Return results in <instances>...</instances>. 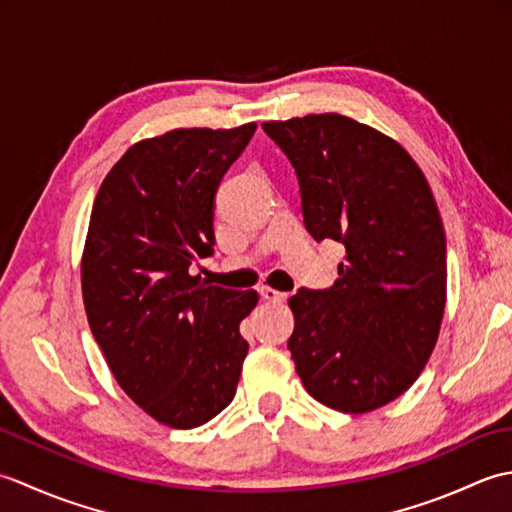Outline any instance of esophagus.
<instances>
[{
  "label": "esophagus",
  "instance_id": "obj_1",
  "mask_svg": "<svg viewBox=\"0 0 512 512\" xmlns=\"http://www.w3.org/2000/svg\"><path fill=\"white\" fill-rule=\"evenodd\" d=\"M259 295H262V299H266V301H286L288 299L286 292H279V290L270 288V286L259 288Z\"/></svg>",
  "mask_w": 512,
  "mask_h": 512
}]
</instances>
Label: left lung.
<instances>
[{
  "label": "left lung",
  "mask_w": 512,
  "mask_h": 512,
  "mask_svg": "<svg viewBox=\"0 0 512 512\" xmlns=\"http://www.w3.org/2000/svg\"><path fill=\"white\" fill-rule=\"evenodd\" d=\"M295 167L303 224L347 250L332 288L290 297L292 361L312 398L343 413L416 383L447 299V239L420 167L396 140L341 114L264 123Z\"/></svg>",
  "instance_id": "obj_1"
}]
</instances>
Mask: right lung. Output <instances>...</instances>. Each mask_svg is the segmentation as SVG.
I'll use <instances>...</instances> for the list:
<instances>
[{
  "instance_id": "1",
  "label": "right lung",
  "mask_w": 512,
  "mask_h": 512,
  "mask_svg": "<svg viewBox=\"0 0 512 512\" xmlns=\"http://www.w3.org/2000/svg\"><path fill=\"white\" fill-rule=\"evenodd\" d=\"M257 125L173 129L125 151L92 206L81 264L90 330L125 394L193 429L231 405L255 290L209 286L193 262L215 246V193Z\"/></svg>"
}]
</instances>
